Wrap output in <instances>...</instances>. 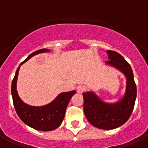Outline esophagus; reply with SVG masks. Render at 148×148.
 Returning <instances> with one entry per match:
<instances>
[{
	"label": "esophagus",
	"instance_id": "obj_1",
	"mask_svg": "<svg viewBox=\"0 0 148 148\" xmlns=\"http://www.w3.org/2000/svg\"><path fill=\"white\" fill-rule=\"evenodd\" d=\"M85 90V88L82 85H78L77 87V92L78 93H82Z\"/></svg>",
	"mask_w": 148,
	"mask_h": 148
}]
</instances>
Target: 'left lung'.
Listing matches in <instances>:
<instances>
[{
	"label": "left lung",
	"instance_id": "1",
	"mask_svg": "<svg viewBox=\"0 0 148 148\" xmlns=\"http://www.w3.org/2000/svg\"><path fill=\"white\" fill-rule=\"evenodd\" d=\"M107 66L114 68L123 74L126 79L124 95L118 101L109 103L102 100L93 91L82 93L84 112L90 123L104 130H112L125 123L133 111L136 98V87L133 71L122 55L114 51H107Z\"/></svg>",
	"mask_w": 148,
	"mask_h": 148
}]
</instances>
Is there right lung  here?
Returning a JSON list of instances; mask_svg holds the SVG:
<instances>
[{"label": "right lung", "mask_w": 148, "mask_h": 148, "mask_svg": "<svg viewBox=\"0 0 148 148\" xmlns=\"http://www.w3.org/2000/svg\"><path fill=\"white\" fill-rule=\"evenodd\" d=\"M49 52L50 50L48 49H41L30 54L17 68L12 83V99L17 115L26 125L41 132L55 130L60 126L64 118L69 102L76 93L75 90L63 92L50 103L39 107L29 105L20 99L16 90V82L20 66L38 54Z\"/></svg>", "instance_id": "right-lung-1"}]
</instances>
